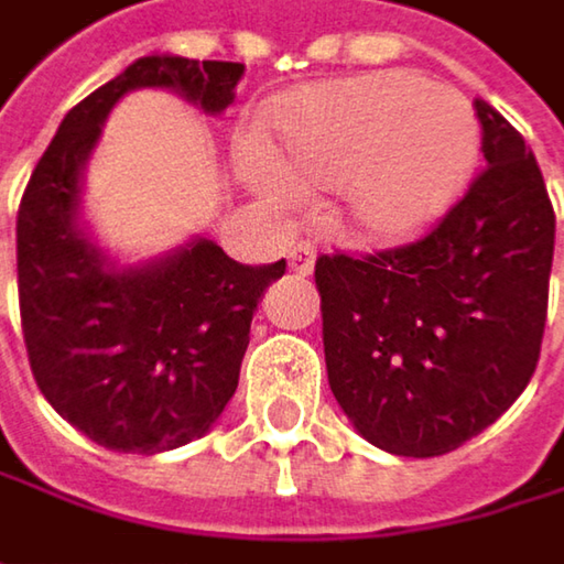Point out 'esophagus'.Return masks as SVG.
<instances>
[{"mask_svg":"<svg viewBox=\"0 0 564 564\" xmlns=\"http://www.w3.org/2000/svg\"><path fill=\"white\" fill-rule=\"evenodd\" d=\"M286 258H290V268H293L296 274H310V271H313V264H316V251H313V245H310V241H296V245H290Z\"/></svg>","mask_w":564,"mask_h":564,"instance_id":"obj_1","label":"esophagus"}]
</instances>
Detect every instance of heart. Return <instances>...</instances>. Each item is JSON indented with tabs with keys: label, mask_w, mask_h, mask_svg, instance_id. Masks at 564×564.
Returning a JSON list of instances; mask_svg holds the SVG:
<instances>
[{
	"label": "heart",
	"mask_w": 564,
	"mask_h": 564,
	"mask_svg": "<svg viewBox=\"0 0 564 564\" xmlns=\"http://www.w3.org/2000/svg\"><path fill=\"white\" fill-rule=\"evenodd\" d=\"M268 144L291 177L335 183L338 216L355 235L403 241L462 199L478 167L481 129L458 89L381 70L286 96L268 116ZM282 172L261 151L245 154L248 180L281 203L296 196Z\"/></svg>",
	"instance_id": "b5f03b06"
}]
</instances>
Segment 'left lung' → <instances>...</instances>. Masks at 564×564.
Instances as JSON below:
<instances>
[{
    "label": "left lung",
    "mask_w": 564,
    "mask_h": 564,
    "mask_svg": "<svg viewBox=\"0 0 564 564\" xmlns=\"http://www.w3.org/2000/svg\"><path fill=\"white\" fill-rule=\"evenodd\" d=\"M475 112L487 167L426 238L316 261L329 387L390 455L458 448L536 371L555 213L523 134L485 99Z\"/></svg>",
    "instance_id": "left-lung-1"
}]
</instances>
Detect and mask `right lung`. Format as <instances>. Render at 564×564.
Returning a JSON list of instances; mask_svg holds the SVG:
<instances>
[{"label":"right lung","instance_id":"add662e5","mask_svg":"<svg viewBox=\"0 0 564 564\" xmlns=\"http://www.w3.org/2000/svg\"><path fill=\"white\" fill-rule=\"evenodd\" d=\"M241 74L231 61L138 57L64 116L28 180L15 238L31 375L70 426L112 452L158 455L209 433L238 387L258 300L286 261L238 264L196 235L119 268L79 219L83 167L131 89H174L219 116Z\"/></svg>","mask_w":564,"mask_h":564}]
</instances>
